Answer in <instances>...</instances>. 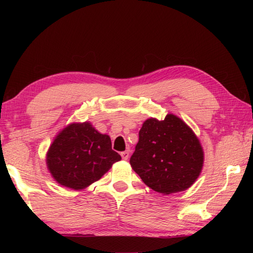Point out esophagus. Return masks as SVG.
<instances>
[{"label": "esophagus", "mask_w": 253, "mask_h": 253, "mask_svg": "<svg viewBox=\"0 0 253 253\" xmlns=\"http://www.w3.org/2000/svg\"><path fill=\"white\" fill-rule=\"evenodd\" d=\"M121 157H122V159L123 160H128V158H129V151H124V152H122L121 153Z\"/></svg>", "instance_id": "esophagus-1"}]
</instances>
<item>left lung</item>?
<instances>
[{"label": "left lung", "mask_w": 253, "mask_h": 253, "mask_svg": "<svg viewBox=\"0 0 253 253\" xmlns=\"http://www.w3.org/2000/svg\"><path fill=\"white\" fill-rule=\"evenodd\" d=\"M203 163L199 138L181 118L169 113L163 121L151 117L143 122L130 158L132 169L144 184L163 195L191 187Z\"/></svg>", "instance_id": "obj_1"}]
</instances>
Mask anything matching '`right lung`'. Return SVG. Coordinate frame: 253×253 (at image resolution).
Listing matches in <instances>:
<instances>
[{
    "label": "right lung",
    "instance_id": "1",
    "mask_svg": "<svg viewBox=\"0 0 253 253\" xmlns=\"http://www.w3.org/2000/svg\"><path fill=\"white\" fill-rule=\"evenodd\" d=\"M121 160V155L112 150L110 136L99 132L89 122L71 123L63 128L45 157L54 180L74 190L98 181Z\"/></svg>",
    "mask_w": 253,
    "mask_h": 253
}]
</instances>
